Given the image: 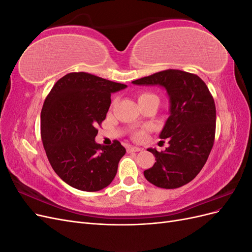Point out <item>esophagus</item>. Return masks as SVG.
Listing matches in <instances>:
<instances>
[{
    "mask_svg": "<svg viewBox=\"0 0 252 252\" xmlns=\"http://www.w3.org/2000/svg\"><path fill=\"white\" fill-rule=\"evenodd\" d=\"M127 151L128 152H136V151H141V148L136 147V146H129L127 148Z\"/></svg>",
    "mask_w": 252,
    "mask_h": 252,
    "instance_id": "obj_1",
    "label": "esophagus"
}]
</instances>
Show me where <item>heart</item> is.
<instances>
[{
	"instance_id": "obj_1",
	"label": "heart",
	"mask_w": 252,
	"mask_h": 252,
	"mask_svg": "<svg viewBox=\"0 0 252 252\" xmlns=\"http://www.w3.org/2000/svg\"><path fill=\"white\" fill-rule=\"evenodd\" d=\"M149 98H158V97L156 94H150V93H142V94H140L139 96H138V101H139V103H141V102H144V101H146V100H149ZM133 138H134V140H136V141H142V140L145 139V132H144V131L136 132V133H134Z\"/></svg>"
}]
</instances>
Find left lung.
Instances as JSON below:
<instances>
[{"mask_svg": "<svg viewBox=\"0 0 252 252\" xmlns=\"http://www.w3.org/2000/svg\"><path fill=\"white\" fill-rule=\"evenodd\" d=\"M135 85L163 86L170 100V116L161 139H168L164 151L148 148L156 163L145 170L157 187L174 189L192 181L209 157L216 136V104L205 82L196 74L167 69L135 80Z\"/></svg>", "mask_w": 252, "mask_h": 252, "instance_id": "1", "label": "left lung"}]
</instances>
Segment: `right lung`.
<instances>
[{
    "instance_id": "1",
    "label": "right lung",
    "mask_w": 252,
    "mask_h": 252,
    "mask_svg": "<svg viewBox=\"0 0 252 252\" xmlns=\"http://www.w3.org/2000/svg\"><path fill=\"white\" fill-rule=\"evenodd\" d=\"M87 72H70L53 85L41 112V136L52 169L68 185L83 191L107 187L126 149L114 140L96 144L111 103V94L126 88Z\"/></svg>"
}]
</instances>
